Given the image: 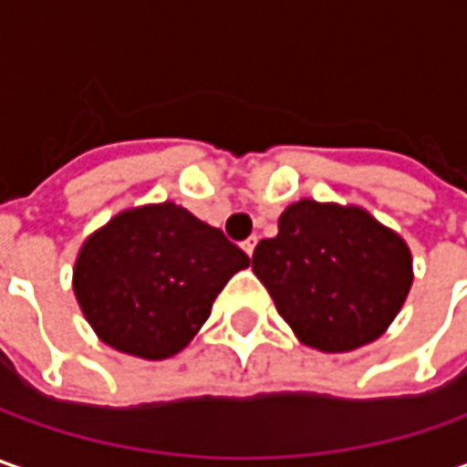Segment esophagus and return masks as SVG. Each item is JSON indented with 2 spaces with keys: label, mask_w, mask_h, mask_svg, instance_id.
Returning a JSON list of instances; mask_svg holds the SVG:
<instances>
[{
  "label": "esophagus",
  "mask_w": 467,
  "mask_h": 467,
  "mask_svg": "<svg viewBox=\"0 0 467 467\" xmlns=\"http://www.w3.org/2000/svg\"><path fill=\"white\" fill-rule=\"evenodd\" d=\"M254 246H257V236H249V239L242 244V249L246 252V254H249V257L254 254Z\"/></svg>",
  "instance_id": "esophagus-1"
}]
</instances>
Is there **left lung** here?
I'll return each mask as SVG.
<instances>
[{
    "instance_id": "8db88e82",
    "label": "left lung",
    "mask_w": 467,
    "mask_h": 467,
    "mask_svg": "<svg viewBox=\"0 0 467 467\" xmlns=\"http://www.w3.org/2000/svg\"><path fill=\"white\" fill-rule=\"evenodd\" d=\"M252 270L298 340L322 353L374 343L403 309L413 257L400 234L358 205L298 200L262 239Z\"/></svg>"
}]
</instances>
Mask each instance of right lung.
Listing matches in <instances>:
<instances>
[{
    "mask_svg": "<svg viewBox=\"0 0 467 467\" xmlns=\"http://www.w3.org/2000/svg\"><path fill=\"white\" fill-rule=\"evenodd\" d=\"M249 257L176 202L117 213L82 242L72 291L106 346L171 358L207 322L215 296Z\"/></svg>",
    "mask_w": 467,
    "mask_h": 467,
    "instance_id": "obj_1",
    "label": "right lung"
}]
</instances>
